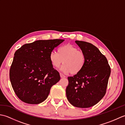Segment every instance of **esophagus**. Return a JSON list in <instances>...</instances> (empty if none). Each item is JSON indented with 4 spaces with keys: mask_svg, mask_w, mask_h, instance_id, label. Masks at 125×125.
Listing matches in <instances>:
<instances>
[{
    "mask_svg": "<svg viewBox=\"0 0 125 125\" xmlns=\"http://www.w3.org/2000/svg\"><path fill=\"white\" fill-rule=\"evenodd\" d=\"M60 77H61V78H65V76L64 75H63L62 73H60Z\"/></svg>",
    "mask_w": 125,
    "mask_h": 125,
    "instance_id": "esophagus-1",
    "label": "esophagus"
}]
</instances>
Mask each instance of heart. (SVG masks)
<instances>
[{
    "label": "heart",
    "mask_w": 125,
    "mask_h": 125,
    "mask_svg": "<svg viewBox=\"0 0 125 125\" xmlns=\"http://www.w3.org/2000/svg\"><path fill=\"white\" fill-rule=\"evenodd\" d=\"M49 60L55 68L60 67L63 62L64 65L61 70L72 75L78 74L83 70L86 61L84 52L71 44L60 47L58 49V53L55 52H50Z\"/></svg>",
    "instance_id": "1"
}]
</instances>
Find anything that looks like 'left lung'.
<instances>
[{"label":"left lung","mask_w":125,"mask_h":125,"mask_svg":"<svg viewBox=\"0 0 125 125\" xmlns=\"http://www.w3.org/2000/svg\"><path fill=\"white\" fill-rule=\"evenodd\" d=\"M75 42L84 52L86 61L80 73L68 77L66 95L73 106L90 107L105 95L111 68L107 58L94 45L82 41Z\"/></svg>","instance_id":"1"}]
</instances>
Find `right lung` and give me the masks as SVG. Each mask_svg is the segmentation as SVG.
<instances>
[{
	"label": "right lung",
	"instance_id": "obj_1",
	"mask_svg": "<svg viewBox=\"0 0 125 125\" xmlns=\"http://www.w3.org/2000/svg\"><path fill=\"white\" fill-rule=\"evenodd\" d=\"M64 40H38L23 45L15 52L10 79L15 94L23 102L38 104L47 99L52 85L60 80L49 54Z\"/></svg>",
	"mask_w": 125,
	"mask_h": 125
}]
</instances>
